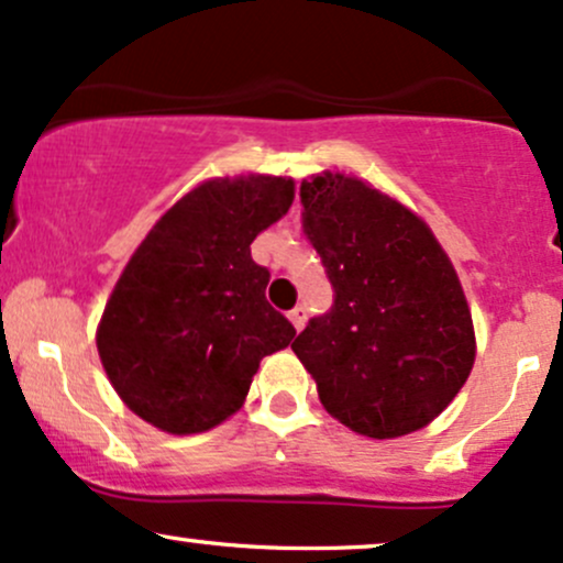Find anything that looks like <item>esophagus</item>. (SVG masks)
<instances>
[{"mask_svg":"<svg viewBox=\"0 0 563 563\" xmlns=\"http://www.w3.org/2000/svg\"><path fill=\"white\" fill-rule=\"evenodd\" d=\"M288 318H291V323H294V329L296 331H301L305 329V323H307V310L301 305H296L291 312H288Z\"/></svg>","mask_w":563,"mask_h":563,"instance_id":"1","label":"esophagus"}]
</instances>
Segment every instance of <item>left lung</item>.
Here are the masks:
<instances>
[{
	"mask_svg": "<svg viewBox=\"0 0 563 563\" xmlns=\"http://www.w3.org/2000/svg\"><path fill=\"white\" fill-rule=\"evenodd\" d=\"M299 197L301 230L333 288L331 310L291 344L320 404L379 441L424 428L475 361L452 262L419 216L357 178L323 173Z\"/></svg>",
	"mask_w": 563,
	"mask_h": 563,
	"instance_id": "8db88e82",
	"label": "left lung"
}]
</instances>
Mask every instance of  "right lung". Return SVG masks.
<instances>
[{
    "mask_svg": "<svg viewBox=\"0 0 563 563\" xmlns=\"http://www.w3.org/2000/svg\"><path fill=\"white\" fill-rule=\"evenodd\" d=\"M291 202V178L200 184L128 262L96 344L114 390L154 428H216L243 406L262 357L291 344V320L264 296L269 269L251 258Z\"/></svg>",
    "mask_w": 563,
    "mask_h": 563,
    "instance_id": "1",
    "label": "right lung"
}]
</instances>
